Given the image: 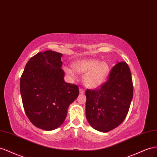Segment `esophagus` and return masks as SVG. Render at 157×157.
Here are the masks:
<instances>
[{
	"label": "esophagus",
	"instance_id": "34e87169",
	"mask_svg": "<svg viewBox=\"0 0 157 157\" xmlns=\"http://www.w3.org/2000/svg\"><path fill=\"white\" fill-rule=\"evenodd\" d=\"M79 93L81 94H83L85 93V90L83 88H79Z\"/></svg>",
	"mask_w": 157,
	"mask_h": 157
}]
</instances>
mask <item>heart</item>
<instances>
[{
	"label": "heart",
	"mask_w": 157,
	"mask_h": 157,
	"mask_svg": "<svg viewBox=\"0 0 157 157\" xmlns=\"http://www.w3.org/2000/svg\"><path fill=\"white\" fill-rule=\"evenodd\" d=\"M73 67L78 73L86 74L83 76V83L89 88L99 87L105 82L110 71L108 64L97 60L80 61L74 63ZM66 71L71 75H75V71L72 69L66 68Z\"/></svg>",
	"instance_id": "obj_1"
}]
</instances>
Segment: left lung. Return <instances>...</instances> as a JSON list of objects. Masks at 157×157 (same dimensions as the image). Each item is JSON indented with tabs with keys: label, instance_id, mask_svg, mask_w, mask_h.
<instances>
[{
	"label": "left lung",
	"instance_id": "1",
	"mask_svg": "<svg viewBox=\"0 0 157 157\" xmlns=\"http://www.w3.org/2000/svg\"><path fill=\"white\" fill-rule=\"evenodd\" d=\"M133 94L129 66L126 62H118L100 87L86 91V115L89 124L101 132L118 127L126 117Z\"/></svg>",
	"mask_w": 157,
	"mask_h": 157
}]
</instances>
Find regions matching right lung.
<instances>
[{
    "mask_svg": "<svg viewBox=\"0 0 157 157\" xmlns=\"http://www.w3.org/2000/svg\"><path fill=\"white\" fill-rule=\"evenodd\" d=\"M62 56L52 51L37 53L27 62L20 78L25 113L35 126L46 131L62 124L79 93L77 85L64 82Z\"/></svg>",
    "mask_w": 157,
    "mask_h": 157,
    "instance_id": "add662e5",
    "label": "right lung"
}]
</instances>
